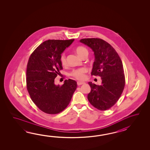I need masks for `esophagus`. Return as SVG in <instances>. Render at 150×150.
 <instances>
[{
	"mask_svg": "<svg viewBox=\"0 0 150 150\" xmlns=\"http://www.w3.org/2000/svg\"><path fill=\"white\" fill-rule=\"evenodd\" d=\"M83 83H85L84 82H81V81H78V82H77V85H78V86L81 85H83Z\"/></svg>",
	"mask_w": 150,
	"mask_h": 150,
	"instance_id": "esophagus-1",
	"label": "esophagus"
}]
</instances>
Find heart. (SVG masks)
Here are the masks:
<instances>
[{
    "label": "heart",
    "instance_id": "obj_1",
    "mask_svg": "<svg viewBox=\"0 0 150 150\" xmlns=\"http://www.w3.org/2000/svg\"><path fill=\"white\" fill-rule=\"evenodd\" d=\"M76 54L80 57H81L85 53H88V51L86 48L81 46L77 47L76 49ZM60 61L62 65H65L67 64V58H66L65 54L64 52L61 54ZM87 72V69L86 67H81L79 69H74L71 72L70 74L71 76H74V78H76V79L81 80L85 79V74H86Z\"/></svg>",
    "mask_w": 150,
    "mask_h": 150
}]
</instances>
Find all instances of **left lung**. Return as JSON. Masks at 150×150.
I'll return each mask as SVG.
<instances>
[{"label":"left lung","mask_w":150,"mask_h":150,"mask_svg":"<svg viewBox=\"0 0 150 150\" xmlns=\"http://www.w3.org/2000/svg\"><path fill=\"white\" fill-rule=\"evenodd\" d=\"M80 42L94 52L95 60L91 74L101 78V85L92 82L87 98L90 103L100 110H105L115 105L125 86V76L121 59L118 54L105 41L97 38H83Z\"/></svg>","instance_id":"left-lung-1"}]
</instances>
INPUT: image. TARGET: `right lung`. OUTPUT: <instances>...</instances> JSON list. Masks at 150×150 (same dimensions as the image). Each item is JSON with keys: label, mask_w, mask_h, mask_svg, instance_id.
<instances>
[{"label": "right lung", "mask_w": 150, "mask_h": 150, "mask_svg": "<svg viewBox=\"0 0 150 150\" xmlns=\"http://www.w3.org/2000/svg\"><path fill=\"white\" fill-rule=\"evenodd\" d=\"M74 39L49 40L43 42L29 58L27 72V88L32 101L42 112L56 114L70 103L77 87L75 80L69 79L62 86L54 79L63 69L60 57Z\"/></svg>", "instance_id": "right-lung-1"}]
</instances>
